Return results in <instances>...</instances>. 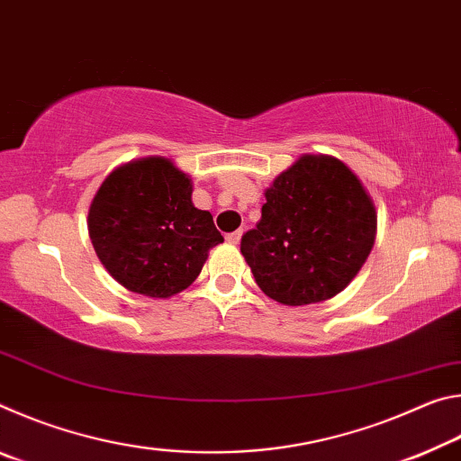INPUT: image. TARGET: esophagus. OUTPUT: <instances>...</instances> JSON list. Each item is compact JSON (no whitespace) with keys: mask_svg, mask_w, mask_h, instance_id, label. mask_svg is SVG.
Returning a JSON list of instances; mask_svg holds the SVG:
<instances>
[{"mask_svg":"<svg viewBox=\"0 0 461 461\" xmlns=\"http://www.w3.org/2000/svg\"><path fill=\"white\" fill-rule=\"evenodd\" d=\"M240 240H241V230H238V231H231V233H228V236H225V241H228V244H240Z\"/></svg>","mask_w":461,"mask_h":461,"instance_id":"34e87169","label":"esophagus"}]
</instances>
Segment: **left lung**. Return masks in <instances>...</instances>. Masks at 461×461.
<instances>
[{"label":"left lung","mask_w":461,"mask_h":461,"mask_svg":"<svg viewBox=\"0 0 461 461\" xmlns=\"http://www.w3.org/2000/svg\"><path fill=\"white\" fill-rule=\"evenodd\" d=\"M262 220L241 254L262 293L301 307L341 293L376 240V207L339 158L303 154L264 191Z\"/></svg>","instance_id":"obj_1"}]
</instances>
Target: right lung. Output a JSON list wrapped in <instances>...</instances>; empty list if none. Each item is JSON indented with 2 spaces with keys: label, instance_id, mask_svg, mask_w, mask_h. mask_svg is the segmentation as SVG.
<instances>
[{
  "label": "right lung",
  "instance_id": "1",
  "mask_svg": "<svg viewBox=\"0 0 461 461\" xmlns=\"http://www.w3.org/2000/svg\"><path fill=\"white\" fill-rule=\"evenodd\" d=\"M191 176L165 156L130 160L105 176L87 228L105 270L128 291L168 299L199 276L221 244L209 212L191 201Z\"/></svg>",
  "mask_w": 461,
  "mask_h": 461
}]
</instances>
